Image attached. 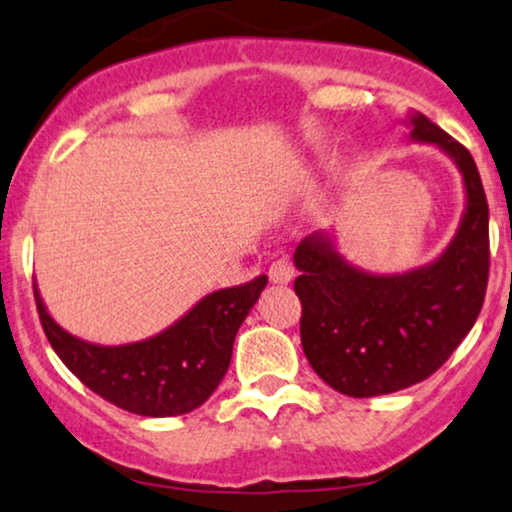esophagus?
<instances>
[{
  "label": "esophagus",
  "instance_id": "34e87169",
  "mask_svg": "<svg viewBox=\"0 0 512 512\" xmlns=\"http://www.w3.org/2000/svg\"><path fill=\"white\" fill-rule=\"evenodd\" d=\"M269 278L278 285H288L292 278H295V269H292V264L288 260H276L269 267Z\"/></svg>",
  "mask_w": 512,
  "mask_h": 512
}]
</instances>
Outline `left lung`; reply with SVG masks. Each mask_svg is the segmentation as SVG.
Masks as SVG:
<instances>
[{
	"instance_id": "8db88e82",
	"label": "left lung",
	"mask_w": 512,
	"mask_h": 512,
	"mask_svg": "<svg viewBox=\"0 0 512 512\" xmlns=\"http://www.w3.org/2000/svg\"><path fill=\"white\" fill-rule=\"evenodd\" d=\"M412 142L447 154L463 180V213L447 248L424 267L372 274L339 252L332 231L297 245L302 349L327 386L374 398L438 370L480 316L489 276V206L473 156L421 112L403 121Z\"/></svg>"
}]
</instances>
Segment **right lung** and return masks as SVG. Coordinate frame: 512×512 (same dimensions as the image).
Segmentation results:
<instances>
[{
	"mask_svg": "<svg viewBox=\"0 0 512 512\" xmlns=\"http://www.w3.org/2000/svg\"><path fill=\"white\" fill-rule=\"evenodd\" d=\"M267 288V276L215 290L166 330L140 342L105 346L63 330L34 281V302L53 351L81 384L142 417H180L213 395L229 370L238 327Z\"/></svg>",
	"mask_w": 512,
	"mask_h": 512,
	"instance_id": "1",
	"label": "right lung"
}]
</instances>
